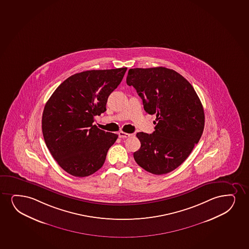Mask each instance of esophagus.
<instances>
[{
  "label": "esophagus",
  "mask_w": 249,
  "mask_h": 249,
  "mask_svg": "<svg viewBox=\"0 0 249 249\" xmlns=\"http://www.w3.org/2000/svg\"><path fill=\"white\" fill-rule=\"evenodd\" d=\"M130 136H131V135L128 134V133L123 132V131L119 132V137L120 138H129Z\"/></svg>",
  "instance_id": "obj_1"
}]
</instances>
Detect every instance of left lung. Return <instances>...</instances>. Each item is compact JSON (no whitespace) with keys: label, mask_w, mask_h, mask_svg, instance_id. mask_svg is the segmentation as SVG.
Listing matches in <instances>:
<instances>
[{"label":"left lung","mask_w":249,"mask_h":249,"mask_svg":"<svg viewBox=\"0 0 249 249\" xmlns=\"http://www.w3.org/2000/svg\"><path fill=\"white\" fill-rule=\"evenodd\" d=\"M127 85L142 98L144 109L156 114L152 134H136L141 148L134 153L140 167L161 175L179 167L201 137L205 113L192 85L165 67L129 69Z\"/></svg>","instance_id":"obj_1"}]
</instances>
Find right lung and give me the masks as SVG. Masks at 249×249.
I'll use <instances>...</instances> for the list:
<instances>
[{
	"label": "right lung",
	"mask_w": 249,
	"mask_h": 249,
	"mask_svg": "<svg viewBox=\"0 0 249 249\" xmlns=\"http://www.w3.org/2000/svg\"><path fill=\"white\" fill-rule=\"evenodd\" d=\"M126 67L76 73L60 84L44 106L42 131L53 159L71 175H91L103 167L118 135L93 125Z\"/></svg>",
	"instance_id": "right-lung-1"
}]
</instances>
